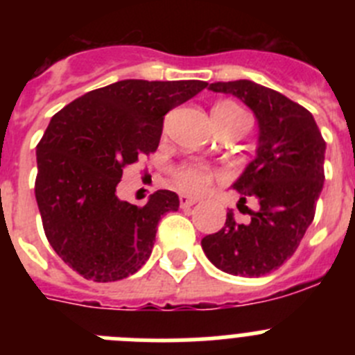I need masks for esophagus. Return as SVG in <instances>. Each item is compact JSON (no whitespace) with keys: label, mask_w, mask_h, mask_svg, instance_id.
Returning <instances> with one entry per match:
<instances>
[{"label":"esophagus","mask_w":355,"mask_h":355,"mask_svg":"<svg viewBox=\"0 0 355 355\" xmlns=\"http://www.w3.org/2000/svg\"><path fill=\"white\" fill-rule=\"evenodd\" d=\"M180 205L183 209L192 208L193 205H197V199H192V197H187V196H181L180 197Z\"/></svg>","instance_id":"1"}]
</instances>
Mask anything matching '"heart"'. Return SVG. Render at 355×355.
Segmentation results:
<instances>
[{
  "label": "heart",
  "mask_w": 355,
  "mask_h": 355,
  "mask_svg": "<svg viewBox=\"0 0 355 355\" xmlns=\"http://www.w3.org/2000/svg\"><path fill=\"white\" fill-rule=\"evenodd\" d=\"M213 114L222 117H245V114L231 105H218L213 108ZM213 171L200 163H183L174 168V183L187 193H202L213 181Z\"/></svg>",
  "instance_id": "1"
}]
</instances>
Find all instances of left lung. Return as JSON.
I'll return each mask as SVG.
<instances>
[{"mask_svg":"<svg viewBox=\"0 0 355 355\" xmlns=\"http://www.w3.org/2000/svg\"><path fill=\"white\" fill-rule=\"evenodd\" d=\"M209 90L238 97L258 119L256 158L233 190L243 205L254 197L259 211H250L247 224H238L229 211L224 227L200 245L225 274L259 277L293 256L315 218L325 180V140L313 115L277 90L249 80L216 81Z\"/></svg>","mask_w":355,"mask_h":355,"instance_id":"left-lung-1","label":"left lung"}]
</instances>
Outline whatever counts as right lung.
I'll use <instances>...</instances> for the list:
<instances>
[{
	"instance_id": "obj_1",
	"label": "right lung",
	"mask_w": 355,
	"mask_h": 355,
	"mask_svg": "<svg viewBox=\"0 0 355 355\" xmlns=\"http://www.w3.org/2000/svg\"><path fill=\"white\" fill-rule=\"evenodd\" d=\"M206 81L122 80L78 97L53 115L37 146L35 199L44 233L72 270L96 283L146 265L162 215L180 197L158 190L147 205L117 197L122 171L158 149L163 117Z\"/></svg>"
}]
</instances>
